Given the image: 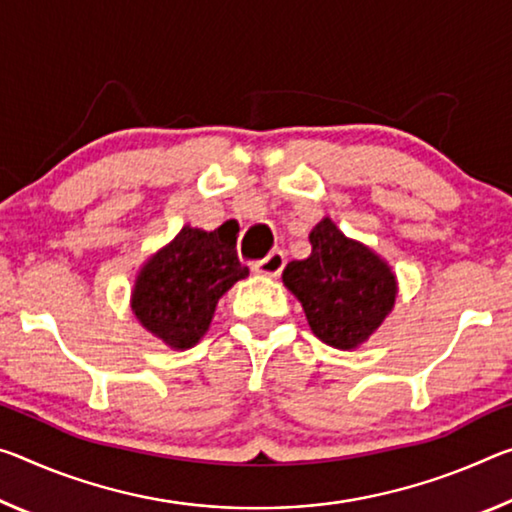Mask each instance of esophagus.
Here are the masks:
<instances>
[{"mask_svg":"<svg viewBox=\"0 0 512 512\" xmlns=\"http://www.w3.org/2000/svg\"><path fill=\"white\" fill-rule=\"evenodd\" d=\"M282 269H285V255H282L280 250H273L271 255H266L262 262L255 264V271L262 273V275H269V278L280 275Z\"/></svg>","mask_w":512,"mask_h":512,"instance_id":"1","label":"esophagus"}]
</instances>
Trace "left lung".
<instances>
[{
  "mask_svg": "<svg viewBox=\"0 0 512 512\" xmlns=\"http://www.w3.org/2000/svg\"><path fill=\"white\" fill-rule=\"evenodd\" d=\"M310 243V257L289 262L282 282L323 344L353 351L392 312L399 282L376 250L348 239L328 216L312 227Z\"/></svg>",
  "mask_w": 512,
  "mask_h": 512,
  "instance_id": "1",
  "label": "left lung"
}]
</instances>
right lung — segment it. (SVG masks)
I'll return each mask as SVG.
<instances>
[{
	"instance_id": "1",
	"label": "right lung",
	"mask_w": 512,
	"mask_h": 512,
	"mask_svg": "<svg viewBox=\"0 0 512 512\" xmlns=\"http://www.w3.org/2000/svg\"><path fill=\"white\" fill-rule=\"evenodd\" d=\"M248 278L237 237L184 225L173 241L145 259L132 289L141 326L173 351L196 346L212 326L216 305L234 282Z\"/></svg>"
}]
</instances>
